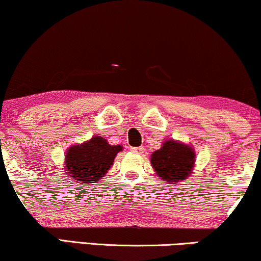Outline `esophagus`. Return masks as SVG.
<instances>
[{
	"label": "esophagus",
	"mask_w": 261,
	"mask_h": 261,
	"mask_svg": "<svg viewBox=\"0 0 261 261\" xmlns=\"http://www.w3.org/2000/svg\"><path fill=\"white\" fill-rule=\"evenodd\" d=\"M130 151L133 153H138V154H141V153L144 152V147H142V146H139V147H132Z\"/></svg>",
	"instance_id": "34e87169"
}]
</instances>
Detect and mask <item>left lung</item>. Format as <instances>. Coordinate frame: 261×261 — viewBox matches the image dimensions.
<instances>
[{"instance_id":"left-lung-1","label":"left lung","mask_w":261,"mask_h":261,"mask_svg":"<svg viewBox=\"0 0 261 261\" xmlns=\"http://www.w3.org/2000/svg\"><path fill=\"white\" fill-rule=\"evenodd\" d=\"M195 163V152L187 145L173 140L166 141L151 156V164L159 177L171 184L185 180Z\"/></svg>"}]
</instances>
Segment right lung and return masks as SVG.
Listing matches in <instances>:
<instances>
[{
  "label": "right lung",
  "instance_id": "right-lung-1",
  "mask_svg": "<svg viewBox=\"0 0 261 261\" xmlns=\"http://www.w3.org/2000/svg\"><path fill=\"white\" fill-rule=\"evenodd\" d=\"M122 147L112 146L101 137L91 138L83 145L72 146L66 153V171L78 183H92L101 179L113 165Z\"/></svg>",
  "mask_w": 261,
  "mask_h": 261
}]
</instances>
